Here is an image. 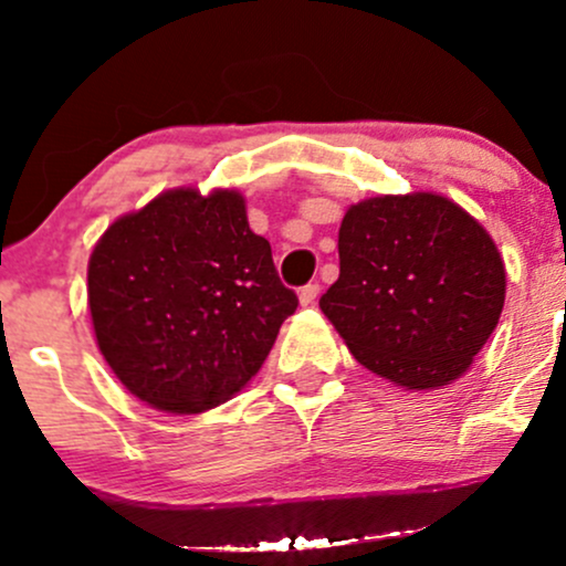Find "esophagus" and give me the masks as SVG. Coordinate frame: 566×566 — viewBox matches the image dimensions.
<instances>
[{"mask_svg":"<svg viewBox=\"0 0 566 566\" xmlns=\"http://www.w3.org/2000/svg\"><path fill=\"white\" fill-rule=\"evenodd\" d=\"M316 297H319V284L316 282L305 284V287H301V292H297V301H301V305H314Z\"/></svg>","mask_w":566,"mask_h":566,"instance_id":"1","label":"esophagus"}]
</instances>
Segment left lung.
I'll list each match as a JSON object with an SVG mask.
<instances>
[{
    "label": "left lung",
    "instance_id": "left-lung-1",
    "mask_svg": "<svg viewBox=\"0 0 566 566\" xmlns=\"http://www.w3.org/2000/svg\"><path fill=\"white\" fill-rule=\"evenodd\" d=\"M340 276L319 308L359 365L428 391L458 380L495 333L505 265L476 218L431 191L350 205Z\"/></svg>",
    "mask_w": 566,
    "mask_h": 566
}]
</instances>
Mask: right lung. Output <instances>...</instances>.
I'll list each match as a JSON object with an SVG mask.
<instances>
[{
  "label": "right lung",
  "instance_id": "add662e5",
  "mask_svg": "<svg viewBox=\"0 0 566 566\" xmlns=\"http://www.w3.org/2000/svg\"><path fill=\"white\" fill-rule=\"evenodd\" d=\"M87 301L122 386L172 415L242 391L297 308L229 188H172L116 218L90 255Z\"/></svg>",
  "mask_w": 566,
  "mask_h": 566
}]
</instances>
